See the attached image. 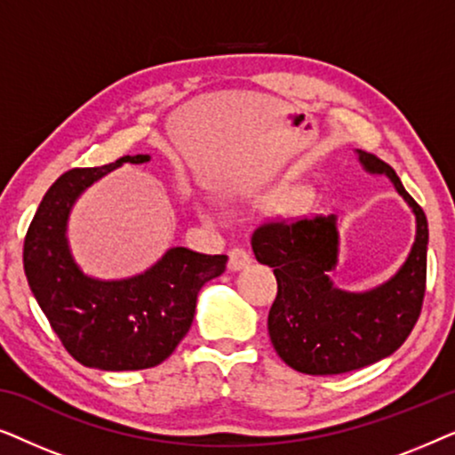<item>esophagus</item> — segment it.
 <instances>
[{"instance_id": "obj_1", "label": "esophagus", "mask_w": 455, "mask_h": 455, "mask_svg": "<svg viewBox=\"0 0 455 455\" xmlns=\"http://www.w3.org/2000/svg\"><path fill=\"white\" fill-rule=\"evenodd\" d=\"M248 265H251V254H248V251H244V248H240V246H235L229 251V263H228L229 269L240 271Z\"/></svg>"}]
</instances>
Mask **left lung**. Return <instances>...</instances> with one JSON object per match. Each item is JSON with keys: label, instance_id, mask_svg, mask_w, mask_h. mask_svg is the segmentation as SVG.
Instances as JSON below:
<instances>
[{"label": "left lung", "instance_id": "obj_1", "mask_svg": "<svg viewBox=\"0 0 455 455\" xmlns=\"http://www.w3.org/2000/svg\"><path fill=\"white\" fill-rule=\"evenodd\" d=\"M369 173H385L416 215V238L406 263L369 291L335 288L338 217L267 221L252 234L259 263L273 267L277 296L269 310L271 344L285 364L307 375H341L394 354L420 316L427 288L428 223L397 173L375 155L356 151Z\"/></svg>", "mask_w": 455, "mask_h": 455}]
</instances>
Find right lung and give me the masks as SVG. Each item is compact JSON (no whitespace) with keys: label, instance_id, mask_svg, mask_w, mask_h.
<instances>
[{"label":"right lung","instance_id":"1","mask_svg":"<svg viewBox=\"0 0 455 455\" xmlns=\"http://www.w3.org/2000/svg\"><path fill=\"white\" fill-rule=\"evenodd\" d=\"M76 167L45 192L24 238V273L49 325L72 358L101 371H140L164 363L192 325L198 291L226 271V254L170 248L151 269L126 279L89 277L68 244V217L76 198L124 164Z\"/></svg>","mask_w":455,"mask_h":455}]
</instances>
